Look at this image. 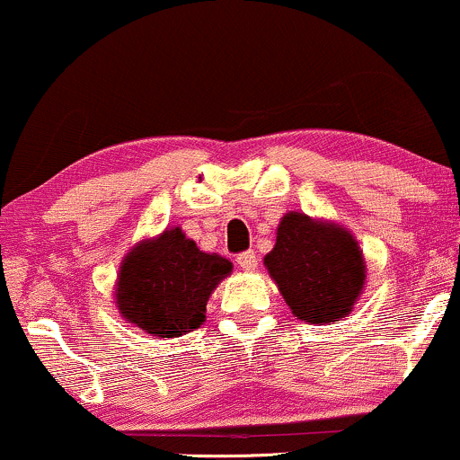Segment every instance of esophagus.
<instances>
[{"label": "esophagus", "instance_id": "1", "mask_svg": "<svg viewBox=\"0 0 460 460\" xmlns=\"http://www.w3.org/2000/svg\"><path fill=\"white\" fill-rule=\"evenodd\" d=\"M236 264L243 269V271H256L258 269V256L256 252H243L236 256Z\"/></svg>", "mask_w": 460, "mask_h": 460}]
</instances>
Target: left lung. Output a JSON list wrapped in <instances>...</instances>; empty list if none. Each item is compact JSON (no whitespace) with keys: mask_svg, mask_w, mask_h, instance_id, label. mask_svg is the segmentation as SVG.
<instances>
[{"mask_svg":"<svg viewBox=\"0 0 460 460\" xmlns=\"http://www.w3.org/2000/svg\"><path fill=\"white\" fill-rule=\"evenodd\" d=\"M264 267L286 305L310 325H333L353 312L366 286V258L353 232L332 219L290 210Z\"/></svg>","mask_w":460,"mask_h":460,"instance_id":"8db88e82","label":"left lung"}]
</instances>
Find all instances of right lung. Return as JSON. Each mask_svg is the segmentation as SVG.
Wrapping results in <instances>:
<instances>
[{
	"label": "right lung",
	"mask_w": 460,
	"mask_h": 460,
	"mask_svg": "<svg viewBox=\"0 0 460 460\" xmlns=\"http://www.w3.org/2000/svg\"><path fill=\"white\" fill-rule=\"evenodd\" d=\"M232 262L207 253L178 226L135 243L113 286L116 310L155 338H181L207 321V304Z\"/></svg>",
	"instance_id": "obj_1"
}]
</instances>
